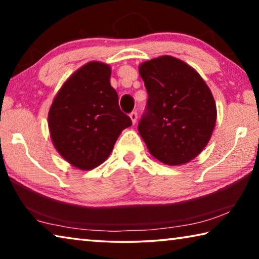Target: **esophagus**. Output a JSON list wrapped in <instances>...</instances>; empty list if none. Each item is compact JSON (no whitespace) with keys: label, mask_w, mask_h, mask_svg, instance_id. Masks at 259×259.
<instances>
[{"label":"esophagus","mask_w":259,"mask_h":259,"mask_svg":"<svg viewBox=\"0 0 259 259\" xmlns=\"http://www.w3.org/2000/svg\"><path fill=\"white\" fill-rule=\"evenodd\" d=\"M137 117H138L137 112H133L130 114V119H131V122H133V124H136V122H137Z\"/></svg>","instance_id":"34e87169"}]
</instances>
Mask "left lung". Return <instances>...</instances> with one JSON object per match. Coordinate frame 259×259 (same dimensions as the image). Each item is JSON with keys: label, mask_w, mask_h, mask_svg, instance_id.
<instances>
[{"label": "left lung", "mask_w": 259, "mask_h": 259, "mask_svg": "<svg viewBox=\"0 0 259 259\" xmlns=\"http://www.w3.org/2000/svg\"><path fill=\"white\" fill-rule=\"evenodd\" d=\"M138 69L148 94L140 137L162 163H188L207 146L216 125L211 91L194 68L172 56L144 61Z\"/></svg>", "instance_id": "1"}]
</instances>
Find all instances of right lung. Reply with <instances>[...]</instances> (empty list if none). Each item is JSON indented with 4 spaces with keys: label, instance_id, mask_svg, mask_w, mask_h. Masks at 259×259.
<instances>
[{
    "label": "right lung",
    "instance_id": "obj_1",
    "mask_svg": "<svg viewBox=\"0 0 259 259\" xmlns=\"http://www.w3.org/2000/svg\"><path fill=\"white\" fill-rule=\"evenodd\" d=\"M111 72L102 61L83 65L61 85L48 114L57 152L80 170L106 161L122 130L131 125L109 82Z\"/></svg>",
    "mask_w": 259,
    "mask_h": 259
}]
</instances>
